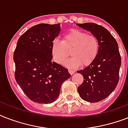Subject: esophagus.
Listing matches in <instances>:
<instances>
[{"instance_id":"1","label":"esophagus","mask_w":128,"mask_h":128,"mask_svg":"<svg viewBox=\"0 0 128 128\" xmlns=\"http://www.w3.org/2000/svg\"><path fill=\"white\" fill-rule=\"evenodd\" d=\"M68 72H69V73H70L71 75H72V74H74L75 71H74V70H71V69H69V70H68Z\"/></svg>"}]
</instances>
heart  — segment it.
Masks as SVG:
<instances>
[{
  "instance_id": "1",
  "label": "heart",
  "mask_w": 128,
  "mask_h": 128,
  "mask_svg": "<svg viewBox=\"0 0 128 128\" xmlns=\"http://www.w3.org/2000/svg\"><path fill=\"white\" fill-rule=\"evenodd\" d=\"M70 51L72 58L65 62ZM98 51L99 41L97 37L80 30H72L64 35L62 42L55 39L52 44L55 61L60 64H64L65 62L64 65L70 68H76L80 64L89 65L96 58Z\"/></svg>"
}]
</instances>
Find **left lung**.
Returning <instances> with one entry per match:
<instances>
[{
    "label": "left lung",
    "instance_id": "1",
    "mask_svg": "<svg viewBox=\"0 0 128 128\" xmlns=\"http://www.w3.org/2000/svg\"><path fill=\"white\" fill-rule=\"evenodd\" d=\"M76 25L90 32L99 41V51L93 62L77 71L84 77L78 88L80 98L86 102H98L109 96L118 83L121 66L118 44L102 26L92 22Z\"/></svg>",
    "mask_w": 128,
    "mask_h": 128
}]
</instances>
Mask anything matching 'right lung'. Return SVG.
<instances>
[{"instance_id":"obj_1","label":"right lung","mask_w":128,"mask_h":128,"mask_svg":"<svg viewBox=\"0 0 128 128\" xmlns=\"http://www.w3.org/2000/svg\"><path fill=\"white\" fill-rule=\"evenodd\" d=\"M60 32V24H39L26 31L17 42L13 56L15 79L34 102H54L62 83L71 76L68 69L52 61V42Z\"/></svg>"}]
</instances>
